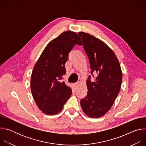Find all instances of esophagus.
<instances>
[{
    "instance_id": "34e87169",
    "label": "esophagus",
    "mask_w": 146,
    "mask_h": 146,
    "mask_svg": "<svg viewBox=\"0 0 146 146\" xmlns=\"http://www.w3.org/2000/svg\"><path fill=\"white\" fill-rule=\"evenodd\" d=\"M81 81H78L77 82L74 83V87H75V88H77V87L81 84Z\"/></svg>"
}]
</instances>
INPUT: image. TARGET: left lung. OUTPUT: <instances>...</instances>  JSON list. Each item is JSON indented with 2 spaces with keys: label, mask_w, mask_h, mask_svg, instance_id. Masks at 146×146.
Segmentation results:
<instances>
[{
  "label": "left lung",
  "mask_w": 146,
  "mask_h": 146,
  "mask_svg": "<svg viewBox=\"0 0 146 146\" xmlns=\"http://www.w3.org/2000/svg\"><path fill=\"white\" fill-rule=\"evenodd\" d=\"M78 34L89 58L91 74H98L94 82L91 81L90 76L88 78V94L81 100V107L88 116L99 118L110 109L119 94L122 70L115 54L106 44L88 33Z\"/></svg>",
  "instance_id": "left-lung-1"
}]
</instances>
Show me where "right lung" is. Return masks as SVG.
<instances>
[{
	"label": "right lung",
	"instance_id": "add662e5",
	"mask_svg": "<svg viewBox=\"0 0 146 146\" xmlns=\"http://www.w3.org/2000/svg\"><path fill=\"white\" fill-rule=\"evenodd\" d=\"M82 45L78 35L68 31L51 40L35 64L31 78L33 98L40 110L47 115L59 113L72 94L62 78L65 63L74 45Z\"/></svg>",
	"mask_w": 146,
	"mask_h": 146
}]
</instances>
